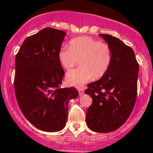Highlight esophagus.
<instances>
[{
    "mask_svg": "<svg viewBox=\"0 0 153 153\" xmlns=\"http://www.w3.org/2000/svg\"><path fill=\"white\" fill-rule=\"evenodd\" d=\"M78 92H79V94L80 96L82 95V94H84V91H83L82 88H79V89H78Z\"/></svg>",
    "mask_w": 153,
    "mask_h": 153,
    "instance_id": "34e87169",
    "label": "esophagus"
}]
</instances>
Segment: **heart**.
Returning <instances> with one entry per match:
<instances>
[{
    "instance_id": "1",
    "label": "heart",
    "mask_w": 153,
    "mask_h": 153,
    "mask_svg": "<svg viewBox=\"0 0 153 153\" xmlns=\"http://www.w3.org/2000/svg\"><path fill=\"white\" fill-rule=\"evenodd\" d=\"M58 59L65 70L71 68L79 60L80 67L68 72L65 79L70 85L81 87L93 77L100 79L106 74L111 62V51L105 42L81 37L71 40L68 48L62 47Z\"/></svg>"
}]
</instances>
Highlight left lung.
<instances>
[{
	"mask_svg": "<svg viewBox=\"0 0 153 153\" xmlns=\"http://www.w3.org/2000/svg\"><path fill=\"white\" fill-rule=\"evenodd\" d=\"M100 35L111 51L108 71L88 85L85 93L93 99L86 113L88 128L97 133L117 130L127 121L136 100L138 64L133 50L110 34Z\"/></svg>",
	"mask_w": 153,
	"mask_h": 153,
	"instance_id": "1",
	"label": "left lung"
}]
</instances>
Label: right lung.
Masks as SVG:
<instances>
[{"instance_id":"add662e5","label":"right lung","mask_w":153,"mask_h":153,"mask_svg":"<svg viewBox=\"0 0 153 153\" xmlns=\"http://www.w3.org/2000/svg\"><path fill=\"white\" fill-rule=\"evenodd\" d=\"M66 33L45 28L27 37L15 58V91L22 113L31 124L45 132L65 127L69 101L75 88H60L65 74L58 59Z\"/></svg>"}]
</instances>
